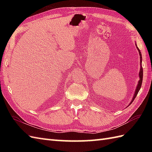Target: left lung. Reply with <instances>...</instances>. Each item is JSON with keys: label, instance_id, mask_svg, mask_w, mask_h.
Returning a JSON list of instances; mask_svg holds the SVG:
<instances>
[{"label": "left lung", "instance_id": "left-lung-1", "mask_svg": "<svg viewBox=\"0 0 152 152\" xmlns=\"http://www.w3.org/2000/svg\"><path fill=\"white\" fill-rule=\"evenodd\" d=\"M136 46H137V50H138V53H139V55H140V72H139V78H140V80L138 81V85H137V87L136 88V90H135V92H134V96H133V99H132L131 102H130L129 105L131 104L132 102H133V101L134 100V99L136 98V96L138 94V91H139V90L141 88V86H142V78H143V69H142V54H141V52L140 50L138 49V48L137 47V44H136Z\"/></svg>", "mask_w": 152, "mask_h": 152}]
</instances>
